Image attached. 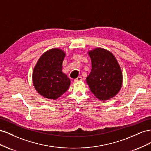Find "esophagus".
Instances as JSON below:
<instances>
[{"label": "esophagus", "instance_id": "34e87169", "mask_svg": "<svg viewBox=\"0 0 151 151\" xmlns=\"http://www.w3.org/2000/svg\"><path fill=\"white\" fill-rule=\"evenodd\" d=\"M82 80H83L82 77H81V76H78V78H75V79L74 80V81H75V82H78V81H81Z\"/></svg>", "mask_w": 151, "mask_h": 151}]
</instances>
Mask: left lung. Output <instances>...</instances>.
<instances>
[{
	"instance_id": "8db88e82",
	"label": "left lung",
	"mask_w": 151,
	"mask_h": 151,
	"mask_svg": "<svg viewBox=\"0 0 151 151\" xmlns=\"http://www.w3.org/2000/svg\"><path fill=\"white\" fill-rule=\"evenodd\" d=\"M92 70L86 81L90 91L101 101L114 97L122 88L123 74L117 60L110 51L96 48L88 52Z\"/></svg>"
}]
</instances>
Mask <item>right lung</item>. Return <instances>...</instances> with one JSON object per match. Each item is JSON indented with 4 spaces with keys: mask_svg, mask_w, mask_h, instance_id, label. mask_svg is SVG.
Returning a JSON list of instances; mask_svg holds the SVG:
<instances>
[{
    "mask_svg": "<svg viewBox=\"0 0 151 151\" xmlns=\"http://www.w3.org/2000/svg\"><path fill=\"white\" fill-rule=\"evenodd\" d=\"M66 53L58 48L43 54L33 69L32 79L37 92L49 99L55 100L65 93L71 81L62 71Z\"/></svg>",
    "mask_w": 151,
    "mask_h": 151,
    "instance_id": "obj_1",
    "label": "right lung"
}]
</instances>
